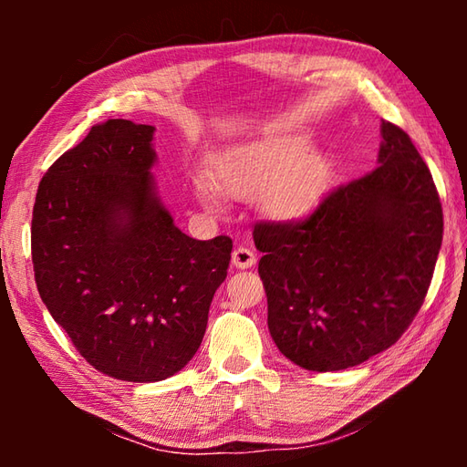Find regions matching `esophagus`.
Wrapping results in <instances>:
<instances>
[{
  "label": "esophagus",
  "instance_id": "1",
  "mask_svg": "<svg viewBox=\"0 0 467 467\" xmlns=\"http://www.w3.org/2000/svg\"><path fill=\"white\" fill-rule=\"evenodd\" d=\"M254 263H256V254L251 249H246V246H236L233 251V265L236 269H249V266H253Z\"/></svg>",
  "mask_w": 467,
  "mask_h": 467
}]
</instances>
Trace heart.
I'll return each instance as SVG.
<instances>
[{"mask_svg": "<svg viewBox=\"0 0 467 467\" xmlns=\"http://www.w3.org/2000/svg\"><path fill=\"white\" fill-rule=\"evenodd\" d=\"M311 148L313 138L306 132L275 134L234 146L216 161L214 183L231 196H251L261 190L266 213L286 221L303 218L321 202L333 181L331 158ZM215 187L206 178L196 181L198 196L211 208L218 206Z\"/></svg>", "mask_w": 467, "mask_h": 467, "instance_id": "heart-1", "label": "heart"}]
</instances>
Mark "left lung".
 Segmentation results:
<instances>
[{
  "label": "left lung",
  "instance_id": "left-lung-1",
  "mask_svg": "<svg viewBox=\"0 0 467 467\" xmlns=\"http://www.w3.org/2000/svg\"><path fill=\"white\" fill-rule=\"evenodd\" d=\"M375 171L301 221L256 223L259 275L279 351L309 371L355 367L391 347L428 295L443 213L418 148L381 122Z\"/></svg>",
  "mask_w": 467,
  "mask_h": 467
}]
</instances>
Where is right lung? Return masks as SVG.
Masks as SVG:
<instances>
[{
	"label": "right lung",
	"mask_w": 467,
	"mask_h": 467,
	"mask_svg": "<svg viewBox=\"0 0 467 467\" xmlns=\"http://www.w3.org/2000/svg\"><path fill=\"white\" fill-rule=\"evenodd\" d=\"M154 126L108 120L47 168L32 263L49 315L94 369L152 383L192 359L233 241L184 234L156 194Z\"/></svg>",
	"instance_id": "1"
}]
</instances>
